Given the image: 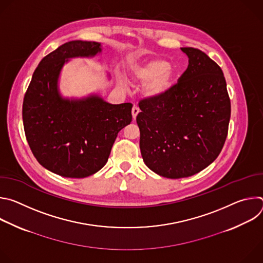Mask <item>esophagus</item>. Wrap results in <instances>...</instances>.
I'll return each mask as SVG.
<instances>
[{"mask_svg": "<svg viewBox=\"0 0 263 263\" xmlns=\"http://www.w3.org/2000/svg\"><path fill=\"white\" fill-rule=\"evenodd\" d=\"M138 114H139V108H138L137 106H133V108H132V117H133V120L136 119V117H137Z\"/></svg>", "mask_w": 263, "mask_h": 263, "instance_id": "obj_1", "label": "esophagus"}]
</instances>
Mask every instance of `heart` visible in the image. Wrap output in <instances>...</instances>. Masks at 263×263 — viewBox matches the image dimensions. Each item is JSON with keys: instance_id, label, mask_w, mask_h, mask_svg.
Returning a JSON list of instances; mask_svg holds the SVG:
<instances>
[{"instance_id": "obj_1", "label": "heart", "mask_w": 263, "mask_h": 263, "mask_svg": "<svg viewBox=\"0 0 263 263\" xmlns=\"http://www.w3.org/2000/svg\"><path fill=\"white\" fill-rule=\"evenodd\" d=\"M132 77L139 82H147L144 86V95L153 100L162 99L171 90L175 74L167 61L151 59L132 68ZM120 83H124L120 79Z\"/></svg>"}]
</instances>
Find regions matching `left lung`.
<instances>
[{
	"label": "left lung",
	"instance_id": "8db88e82",
	"mask_svg": "<svg viewBox=\"0 0 263 263\" xmlns=\"http://www.w3.org/2000/svg\"><path fill=\"white\" fill-rule=\"evenodd\" d=\"M189 66L162 99L139 102L136 122L145 165L179 179L211 164L226 141L231 104L221 68L204 52L181 48Z\"/></svg>",
	"mask_w": 263,
	"mask_h": 263
}]
</instances>
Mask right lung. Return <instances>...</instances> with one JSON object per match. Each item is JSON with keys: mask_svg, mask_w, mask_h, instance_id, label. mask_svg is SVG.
Returning a JSON list of instances; mask_svg holds the SVG:
<instances>
[{"mask_svg": "<svg viewBox=\"0 0 263 263\" xmlns=\"http://www.w3.org/2000/svg\"><path fill=\"white\" fill-rule=\"evenodd\" d=\"M101 52L100 43H65L40 62L24 98L23 123L33 155L45 168L65 178L100 171L118 133L132 121L131 103L114 105L98 95L68 99L59 91L61 69L70 58Z\"/></svg>", "mask_w": 263, "mask_h": 263, "instance_id": "add662e5", "label": "right lung"}]
</instances>
